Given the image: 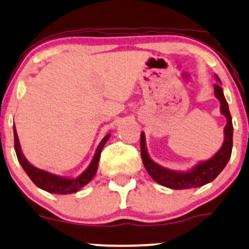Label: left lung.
<instances>
[{
  "label": "left lung",
  "mask_w": 249,
  "mask_h": 249,
  "mask_svg": "<svg viewBox=\"0 0 249 249\" xmlns=\"http://www.w3.org/2000/svg\"><path fill=\"white\" fill-rule=\"evenodd\" d=\"M217 79H218V77H217ZM215 95L221 102L222 114L228 119V123H226V126L224 128V143H223L221 150L212 160L200 163L192 171L179 174V172L162 168V166L156 164L155 162H153L147 154L146 144H144V135L143 133H141V159H142L143 165L147 172L156 182L165 187L172 188V190H186V188L200 187L213 181L217 176L221 174L225 165L228 164L230 157H231L232 146H233V125H232V117L231 114H230L228 102H226L224 94H223L222 87L218 86V85H215Z\"/></svg>",
  "instance_id": "left-lung-1"
}]
</instances>
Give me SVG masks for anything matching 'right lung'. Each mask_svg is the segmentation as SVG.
Segmentation results:
<instances>
[{"instance_id": "1", "label": "right lung", "mask_w": 249, "mask_h": 249, "mask_svg": "<svg viewBox=\"0 0 249 249\" xmlns=\"http://www.w3.org/2000/svg\"><path fill=\"white\" fill-rule=\"evenodd\" d=\"M14 137H15L16 155H17L18 161H19L20 165L23 166V169L25 170V172H26L28 177L31 178V180H32L37 187H40L41 190L49 192V193L71 194L79 191L81 187H84L85 185L88 184V182L92 180L94 176H95L97 165H99L100 156H101L102 148L106 144L107 140L109 139L110 134H107L102 139L101 142H100L99 147H97L95 152V155H94L93 161L90 163V165L86 169V171L83 172L79 177L74 179L61 178L55 175L48 174V172L43 171V170L34 168L33 165H31L30 163L26 161V159H25L23 154H21L19 140H18V135H17V132H16L15 126H14Z\"/></svg>"}]
</instances>
